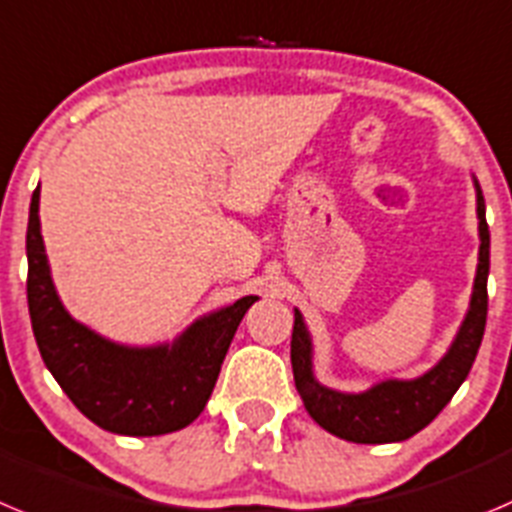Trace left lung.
Wrapping results in <instances>:
<instances>
[{
	"instance_id": "obj_1",
	"label": "left lung",
	"mask_w": 512,
	"mask_h": 512,
	"mask_svg": "<svg viewBox=\"0 0 512 512\" xmlns=\"http://www.w3.org/2000/svg\"><path fill=\"white\" fill-rule=\"evenodd\" d=\"M477 191V229H480V257L474 275L467 316L444 357L413 380H382L362 393H342L326 388L313 375V342L303 313L293 308V339L290 365L308 416L329 434L354 444H393L416 436L434 421L459 385L467 380L482 344L487 321V275H490V229L485 219V196L472 176Z\"/></svg>"
}]
</instances>
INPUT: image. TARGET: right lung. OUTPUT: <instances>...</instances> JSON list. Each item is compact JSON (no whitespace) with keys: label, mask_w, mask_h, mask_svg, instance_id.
Segmentation results:
<instances>
[{"label":"right lung","mask_w":512,"mask_h":512,"mask_svg":"<svg viewBox=\"0 0 512 512\" xmlns=\"http://www.w3.org/2000/svg\"><path fill=\"white\" fill-rule=\"evenodd\" d=\"M40 186L27 222V306L50 375L78 411L119 436H160L201 416L239 321L257 296L216 308L173 342L127 347L96 334L66 311L40 234Z\"/></svg>","instance_id":"obj_1"}]
</instances>
